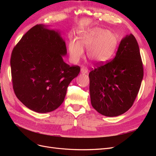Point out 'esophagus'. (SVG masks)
<instances>
[{
	"instance_id": "obj_1",
	"label": "esophagus",
	"mask_w": 156,
	"mask_h": 156,
	"mask_svg": "<svg viewBox=\"0 0 156 156\" xmlns=\"http://www.w3.org/2000/svg\"><path fill=\"white\" fill-rule=\"evenodd\" d=\"M81 72L83 74H87L88 73V69L86 67L83 66L81 68Z\"/></svg>"
}]
</instances>
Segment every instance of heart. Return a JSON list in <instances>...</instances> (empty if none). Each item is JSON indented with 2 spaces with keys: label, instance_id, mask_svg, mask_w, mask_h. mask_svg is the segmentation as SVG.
Here are the masks:
<instances>
[{
  "label": "heart",
  "instance_id": "heart-1",
  "mask_svg": "<svg viewBox=\"0 0 156 156\" xmlns=\"http://www.w3.org/2000/svg\"><path fill=\"white\" fill-rule=\"evenodd\" d=\"M118 41L114 33L100 27L89 28L79 34V40H69L68 52L73 63H77L87 49L88 59L94 64L105 63L114 55Z\"/></svg>",
  "mask_w": 156,
  "mask_h": 156
}]
</instances>
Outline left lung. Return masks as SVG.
Listing matches in <instances>:
<instances>
[{
    "label": "left lung",
    "instance_id": "left-lung-1",
    "mask_svg": "<svg viewBox=\"0 0 156 156\" xmlns=\"http://www.w3.org/2000/svg\"><path fill=\"white\" fill-rule=\"evenodd\" d=\"M143 73L137 41L132 34L126 35L114 59L89 73L92 107L106 116L124 114L137 96Z\"/></svg>",
    "mask_w": 156,
    "mask_h": 156
}]
</instances>
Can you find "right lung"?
<instances>
[{
  "mask_svg": "<svg viewBox=\"0 0 156 156\" xmlns=\"http://www.w3.org/2000/svg\"><path fill=\"white\" fill-rule=\"evenodd\" d=\"M36 25L13 48L10 60L13 88L29 109L46 113L63 103L68 87L80 72L63 60L66 42L58 30Z\"/></svg>",
  "mask_w": 156,
  "mask_h": 156,
  "instance_id": "1",
  "label": "right lung"
}]
</instances>
